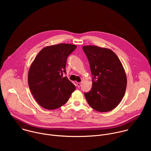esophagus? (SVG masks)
<instances>
[{"instance_id":"1","label":"esophagus","mask_w":151,"mask_h":151,"mask_svg":"<svg viewBox=\"0 0 151 151\" xmlns=\"http://www.w3.org/2000/svg\"><path fill=\"white\" fill-rule=\"evenodd\" d=\"M76 85H77V86H78V87L79 88V87H81V82H77V83H76Z\"/></svg>"}]
</instances>
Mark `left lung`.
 Masks as SVG:
<instances>
[{
    "label": "left lung",
    "instance_id": "obj_1",
    "mask_svg": "<svg viewBox=\"0 0 151 151\" xmlns=\"http://www.w3.org/2000/svg\"><path fill=\"white\" fill-rule=\"evenodd\" d=\"M82 49L93 76L92 88L85 93V99L96 111L109 112L119 104L125 93L127 80L122 64L110 49L95 45Z\"/></svg>",
    "mask_w": 151,
    "mask_h": 151
}]
</instances>
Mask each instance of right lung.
Returning <instances> with one entry per match:
<instances>
[{
  "mask_svg": "<svg viewBox=\"0 0 151 151\" xmlns=\"http://www.w3.org/2000/svg\"><path fill=\"white\" fill-rule=\"evenodd\" d=\"M76 46L60 44L47 46L36 55L30 66L28 83L37 103L48 110L59 108L65 104L76 87L66 77L68 57Z\"/></svg>",
  "mask_w": 151,
  "mask_h": 151,
  "instance_id": "obj_1",
  "label": "right lung"
}]
</instances>
